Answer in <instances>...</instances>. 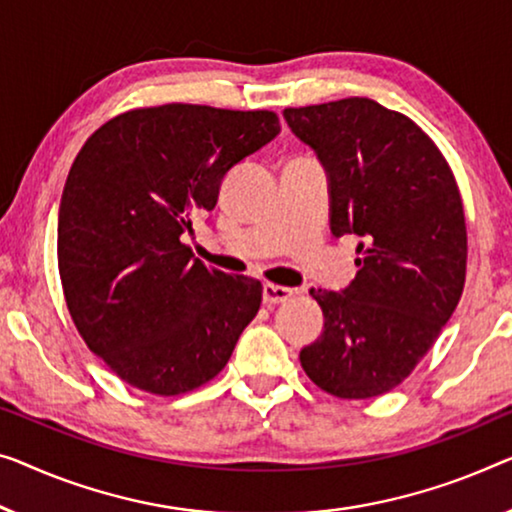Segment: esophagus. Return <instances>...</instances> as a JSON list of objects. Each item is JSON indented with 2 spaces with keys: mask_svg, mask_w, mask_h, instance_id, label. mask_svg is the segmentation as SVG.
I'll use <instances>...</instances> for the list:
<instances>
[{
  "mask_svg": "<svg viewBox=\"0 0 512 512\" xmlns=\"http://www.w3.org/2000/svg\"><path fill=\"white\" fill-rule=\"evenodd\" d=\"M292 294H294V289L282 287V285H271V282H266V285L262 287V299L266 305H276V303L287 301Z\"/></svg>",
  "mask_w": 512,
  "mask_h": 512,
  "instance_id": "1",
  "label": "esophagus"
}]
</instances>
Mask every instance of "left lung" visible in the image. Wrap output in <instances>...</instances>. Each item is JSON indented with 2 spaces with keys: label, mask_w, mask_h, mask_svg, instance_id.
I'll list each match as a JSON object with an SVG mask.
<instances>
[{
  "label": "left lung",
  "mask_w": 512,
  "mask_h": 512,
  "mask_svg": "<svg viewBox=\"0 0 512 512\" xmlns=\"http://www.w3.org/2000/svg\"><path fill=\"white\" fill-rule=\"evenodd\" d=\"M282 117L329 177L331 232L356 234L363 253L345 289H310L324 331L301 349V365L326 393L375 398L411 375L460 301V190L437 144L370 98L287 108Z\"/></svg>",
  "instance_id": "8db88e82"
}]
</instances>
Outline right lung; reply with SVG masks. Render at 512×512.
Masks as SVG:
<instances>
[{"instance_id":"obj_1","label":"right lung","mask_w":512,"mask_h":512,"mask_svg":"<svg viewBox=\"0 0 512 512\" xmlns=\"http://www.w3.org/2000/svg\"><path fill=\"white\" fill-rule=\"evenodd\" d=\"M278 133L269 110L170 103L119 114L80 149L59 204L61 287L87 347L126 384L181 395L230 361L262 282L209 269L181 236Z\"/></svg>"}]
</instances>
